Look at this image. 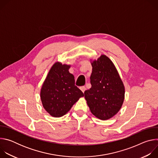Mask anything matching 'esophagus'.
Instances as JSON below:
<instances>
[{
	"mask_svg": "<svg viewBox=\"0 0 158 158\" xmlns=\"http://www.w3.org/2000/svg\"><path fill=\"white\" fill-rule=\"evenodd\" d=\"M80 89L81 90V91H82V93H84V91L86 90V88H85V86H81V87H80Z\"/></svg>",
	"mask_w": 158,
	"mask_h": 158,
	"instance_id": "1",
	"label": "esophagus"
}]
</instances>
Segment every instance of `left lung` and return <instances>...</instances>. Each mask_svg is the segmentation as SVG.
<instances>
[{
	"mask_svg": "<svg viewBox=\"0 0 158 158\" xmlns=\"http://www.w3.org/2000/svg\"><path fill=\"white\" fill-rule=\"evenodd\" d=\"M91 87L85 91L84 97L92 114L101 120L116 115L123 104L125 89L112 62L105 55L91 63Z\"/></svg>",
	"mask_w": 158,
	"mask_h": 158,
	"instance_id": "8db88e82",
	"label": "left lung"
}]
</instances>
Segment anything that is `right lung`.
Wrapping results in <instances>:
<instances>
[{"mask_svg":"<svg viewBox=\"0 0 158 158\" xmlns=\"http://www.w3.org/2000/svg\"><path fill=\"white\" fill-rule=\"evenodd\" d=\"M70 65L56 62L45 79L40 99L44 108L56 118L61 117L84 95L75 85L74 76L69 72Z\"/></svg>","mask_w":158,"mask_h":158,"instance_id":"right-lung-1","label":"right lung"}]
</instances>
